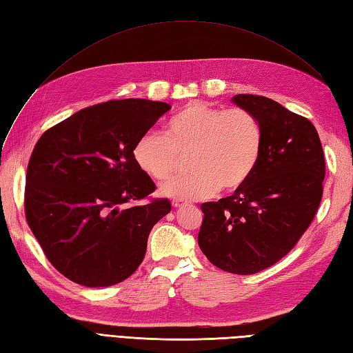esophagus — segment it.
I'll list each match as a JSON object with an SVG mask.
<instances>
[{
  "label": "esophagus",
  "mask_w": 353,
  "mask_h": 353,
  "mask_svg": "<svg viewBox=\"0 0 353 353\" xmlns=\"http://www.w3.org/2000/svg\"><path fill=\"white\" fill-rule=\"evenodd\" d=\"M183 205H184V201L179 200V199H176V200L172 201V206H174V208H179V206H183Z\"/></svg>",
  "instance_id": "obj_1"
}]
</instances>
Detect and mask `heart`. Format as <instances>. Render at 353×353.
Here are the masks:
<instances>
[{"label": "heart", "instance_id": "heart-1", "mask_svg": "<svg viewBox=\"0 0 353 353\" xmlns=\"http://www.w3.org/2000/svg\"><path fill=\"white\" fill-rule=\"evenodd\" d=\"M261 150L262 130L250 112L193 101L170 117L165 132L148 131L138 138L132 156L147 176L160 181L174 172L179 156L188 154L191 170L165 181L160 193L199 200L219 188L241 187L258 165Z\"/></svg>", "mask_w": 353, "mask_h": 353}]
</instances>
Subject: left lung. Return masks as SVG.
I'll return each mask as SVG.
<instances>
[{"instance_id": "left-lung-1", "label": "left lung", "mask_w": 353, "mask_h": 353, "mask_svg": "<svg viewBox=\"0 0 353 353\" xmlns=\"http://www.w3.org/2000/svg\"><path fill=\"white\" fill-rule=\"evenodd\" d=\"M232 101L262 130L259 162L232 196L201 205L199 245L219 270L250 275L290 252L311 225L323 199L325 159L311 121L253 94Z\"/></svg>"}]
</instances>
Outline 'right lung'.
Instances as JSON below:
<instances>
[{"label":"right lung","instance_id":"obj_1","mask_svg":"<svg viewBox=\"0 0 353 353\" xmlns=\"http://www.w3.org/2000/svg\"><path fill=\"white\" fill-rule=\"evenodd\" d=\"M170 109L141 99L85 108L51 126L30 154L25 215L47 259L70 281L109 287L144 259L154 223L170 212L168 199L137 166L132 150ZM148 198L143 207H130Z\"/></svg>","mask_w":353,"mask_h":353}]
</instances>
